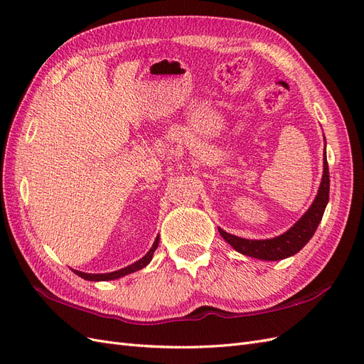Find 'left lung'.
I'll use <instances>...</instances> for the list:
<instances>
[{
    "instance_id": "left-lung-1",
    "label": "left lung",
    "mask_w": 364,
    "mask_h": 364,
    "mask_svg": "<svg viewBox=\"0 0 364 364\" xmlns=\"http://www.w3.org/2000/svg\"><path fill=\"white\" fill-rule=\"evenodd\" d=\"M326 146V144H325ZM329 201V171L326 161V152L323 159V175H321L320 188L316 195L313 204L304 213V216L288 230L276 237L269 240H245L224 232L218 227V232L224 240L230 244L236 252L245 256L261 259V261H280L299 253L306 245V242L313 237L317 227L321 221V216L325 213L326 204Z\"/></svg>"
}]
</instances>
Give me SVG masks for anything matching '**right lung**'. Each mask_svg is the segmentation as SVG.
Listing matches in <instances>:
<instances>
[{
    "label": "right lung",
    "instance_id": "1",
    "mask_svg": "<svg viewBox=\"0 0 364 364\" xmlns=\"http://www.w3.org/2000/svg\"><path fill=\"white\" fill-rule=\"evenodd\" d=\"M159 240H160V237L157 236V240L154 241V244H152V247H151V250H149L146 255H144L141 259H139L137 262H134V264H131V265H128V267H124V268H122V269H117V272L100 273V274L84 273V272H77V269H73V272H75V273H76L79 277H82V279H85V280H95V282H102V280H114V279H119V277H123V276H127V274H131V273H134V272H139V269L144 268V267H146V265L152 261L154 252L157 250V247H159Z\"/></svg>",
    "mask_w": 364,
    "mask_h": 364
}]
</instances>
